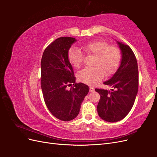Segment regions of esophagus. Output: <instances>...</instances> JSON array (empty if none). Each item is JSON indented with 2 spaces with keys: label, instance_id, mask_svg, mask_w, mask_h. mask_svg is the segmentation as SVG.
Returning <instances> with one entry per match:
<instances>
[{
  "label": "esophagus",
  "instance_id": "obj_1",
  "mask_svg": "<svg viewBox=\"0 0 157 157\" xmlns=\"http://www.w3.org/2000/svg\"><path fill=\"white\" fill-rule=\"evenodd\" d=\"M94 91V88L90 86V92H93Z\"/></svg>",
  "mask_w": 157,
  "mask_h": 157
}]
</instances>
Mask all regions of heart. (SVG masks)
I'll list each match as a JSON object with an SVG mask.
<instances>
[{"label": "heart", "instance_id": "obj_1", "mask_svg": "<svg viewBox=\"0 0 157 157\" xmlns=\"http://www.w3.org/2000/svg\"><path fill=\"white\" fill-rule=\"evenodd\" d=\"M88 54L96 56L92 68H84L77 73V78L80 82L87 84H94L100 81L104 72L109 75L113 73L118 68L121 59V52L117 48L110 46L107 42L96 40L82 46ZM68 60L75 68H78L83 60V56L76 47L71 48L67 54ZM104 70L103 71L102 70Z\"/></svg>", "mask_w": 157, "mask_h": 157}]
</instances>
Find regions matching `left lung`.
I'll use <instances>...</instances> for the list:
<instances>
[{
    "label": "left lung",
    "instance_id": "left-lung-1",
    "mask_svg": "<svg viewBox=\"0 0 157 157\" xmlns=\"http://www.w3.org/2000/svg\"><path fill=\"white\" fill-rule=\"evenodd\" d=\"M117 43L121 51L120 65L112 77L103 82L112 88L95 89L101 96L97 106L98 115L109 122L120 121L128 115L138 90V67L134 52L122 42Z\"/></svg>",
    "mask_w": 157,
    "mask_h": 157
}]
</instances>
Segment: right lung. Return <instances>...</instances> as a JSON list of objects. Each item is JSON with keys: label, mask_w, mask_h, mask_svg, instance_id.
Here are the masks:
<instances>
[{"label": "right lung", "mask_w": 157, "mask_h": 157, "mask_svg": "<svg viewBox=\"0 0 157 157\" xmlns=\"http://www.w3.org/2000/svg\"><path fill=\"white\" fill-rule=\"evenodd\" d=\"M77 41L69 36L57 39L45 49L40 63L41 88L45 103L52 115L62 121L77 117L89 92L87 85L75 83L74 71L67 58L69 50Z\"/></svg>", "instance_id": "add662e5"}]
</instances>
